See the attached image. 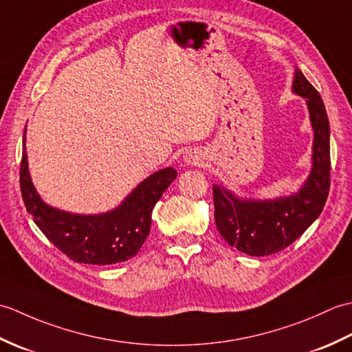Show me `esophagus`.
Returning <instances> with one entry per match:
<instances>
[{"instance_id": "esophagus-1", "label": "esophagus", "mask_w": 352, "mask_h": 352, "mask_svg": "<svg viewBox=\"0 0 352 352\" xmlns=\"http://www.w3.org/2000/svg\"><path fill=\"white\" fill-rule=\"evenodd\" d=\"M186 163H190V164H197L198 163V157L197 155H186Z\"/></svg>"}]
</instances>
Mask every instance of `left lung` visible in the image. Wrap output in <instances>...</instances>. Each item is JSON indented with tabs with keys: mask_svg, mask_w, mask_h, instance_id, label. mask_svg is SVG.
Here are the masks:
<instances>
[{
	"mask_svg": "<svg viewBox=\"0 0 352 352\" xmlns=\"http://www.w3.org/2000/svg\"><path fill=\"white\" fill-rule=\"evenodd\" d=\"M294 92L307 100L315 142L313 168L302 189L275 201H241L213 186L214 222L221 236L248 256L263 257L294 243L322 212L330 192V122L319 92L295 72Z\"/></svg>",
	"mask_w": 352,
	"mask_h": 352,
	"instance_id": "1",
	"label": "left lung"
}]
</instances>
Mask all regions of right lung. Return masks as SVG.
Segmentation results:
<instances>
[{"instance_id":"right-lung-1","label":"right lung","mask_w":352,"mask_h":352,"mask_svg":"<svg viewBox=\"0 0 352 352\" xmlns=\"http://www.w3.org/2000/svg\"><path fill=\"white\" fill-rule=\"evenodd\" d=\"M25 144L19 184L27 212L48 241L77 263L113 265L136 256L151 228L157 201L177 178L172 168L155 172L134 189L116 210L104 214H71L47 206L30 180Z\"/></svg>"}]
</instances>
